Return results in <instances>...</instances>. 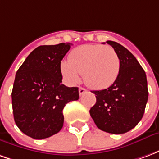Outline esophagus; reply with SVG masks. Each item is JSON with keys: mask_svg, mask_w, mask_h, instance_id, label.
<instances>
[{"mask_svg": "<svg viewBox=\"0 0 159 159\" xmlns=\"http://www.w3.org/2000/svg\"><path fill=\"white\" fill-rule=\"evenodd\" d=\"M87 89H83V88H79V94L80 95H83V93H86Z\"/></svg>", "mask_w": 159, "mask_h": 159, "instance_id": "obj_1", "label": "esophagus"}]
</instances>
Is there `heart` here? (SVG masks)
<instances>
[{"label": "heart", "instance_id": "obj_1", "mask_svg": "<svg viewBox=\"0 0 159 159\" xmlns=\"http://www.w3.org/2000/svg\"><path fill=\"white\" fill-rule=\"evenodd\" d=\"M119 56L111 46L86 44L70 52L69 60H62L59 70L66 83L74 85L83 80L89 86L101 89L111 86L120 71Z\"/></svg>", "mask_w": 159, "mask_h": 159}]
</instances>
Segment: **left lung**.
<instances>
[{"label":"left lung","instance_id":"8db88e82","mask_svg":"<svg viewBox=\"0 0 159 159\" xmlns=\"http://www.w3.org/2000/svg\"><path fill=\"white\" fill-rule=\"evenodd\" d=\"M119 56L118 76L109 88L92 91L96 103L89 111L100 129L124 134L136 126L143 117L148 100L146 72L135 57L119 43L107 41Z\"/></svg>","mask_w":159,"mask_h":159}]
</instances>
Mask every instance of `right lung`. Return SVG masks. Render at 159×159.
<instances>
[{"mask_svg": "<svg viewBox=\"0 0 159 159\" xmlns=\"http://www.w3.org/2000/svg\"><path fill=\"white\" fill-rule=\"evenodd\" d=\"M70 43L39 46L16 73L12 91L13 117L26 135L36 140L50 137L64 124L63 109L79 99L78 88L62 84L59 64Z\"/></svg>", "mask_w": 159, "mask_h": 159, "instance_id": "right-lung-1", "label": "right lung"}]
</instances>
